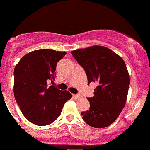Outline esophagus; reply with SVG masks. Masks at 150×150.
Listing matches in <instances>:
<instances>
[{"instance_id":"obj_1","label":"esophagus","mask_w":150,"mask_h":150,"mask_svg":"<svg viewBox=\"0 0 150 150\" xmlns=\"http://www.w3.org/2000/svg\"><path fill=\"white\" fill-rule=\"evenodd\" d=\"M73 97L77 99H78V98H80V95H79V94H73Z\"/></svg>"}]
</instances>
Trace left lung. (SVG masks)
I'll return each mask as SVG.
<instances>
[{"label": "left lung", "mask_w": 150, "mask_h": 150, "mask_svg": "<svg viewBox=\"0 0 150 150\" xmlns=\"http://www.w3.org/2000/svg\"><path fill=\"white\" fill-rule=\"evenodd\" d=\"M85 71L88 85L97 83L93 97H87L89 109L81 115L86 123L101 128L113 123L124 108L130 77L125 62L104 46H94L71 52Z\"/></svg>", "instance_id": "1"}]
</instances>
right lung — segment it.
I'll use <instances>...</instances> for the list:
<instances>
[{"mask_svg":"<svg viewBox=\"0 0 150 150\" xmlns=\"http://www.w3.org/2000/svg\"><path fill=\"white\" fill-rule=\"evenodd\" d=\"M66 53L39 49L24 56L14 70V95L22 114L31 123L44 126L61 115L72 94L53 85L56 65Z\"/></svg>","mask_w":150,"mask_h":150,"instance_id":"right-lung-1","label":"right lung"}]
</instances>
